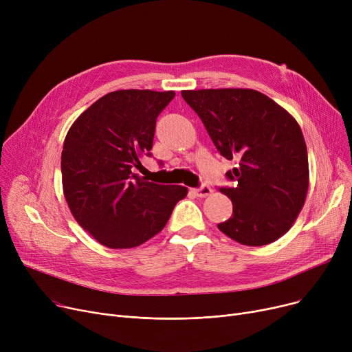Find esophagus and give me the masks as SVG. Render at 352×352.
<instances>
[{
	"mask_svg": "<svg viewBox=\"0 0 352 352\" xmlns=\"http://www.w3.org/2000/svg\"><path fill=\"white\" fill-rule=\"evenodd\" d=\"M194 191V194L197 195V197H199V198H204V197H208L211 192H212V190H211V187L210 186H207V184H202L201 187H198V188H194L192 190Z\"/></svg>",
	"mask_w": 352,
	"mask_h": 352,
	"instance_id": "esophagus-1",
	"label": "esophagus"
}]
</instances>
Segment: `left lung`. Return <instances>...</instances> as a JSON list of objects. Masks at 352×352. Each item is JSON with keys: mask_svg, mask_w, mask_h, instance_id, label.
I'll return each instance as SVG.
<instances>
[{"mask_svg": "<svg viewBox=\"0 0 352 352\" xmlns=\"http://www.w3.org/2000/svg\"><path fill=\"white\" fill-rule=\"evenodd\" d=\"M219 154L238 158L221 187L232 215L218 230L234 241L261 247L276 241L297 219L308 191V154L298 122L255 89L182 91Z\"/></svg>", "mask_w": 352, "mask_h": 352, "instance_id": "8db88e82", "label": "left lung"}]
</instances>
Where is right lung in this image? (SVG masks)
Segmentation results:
<instances>
[{"mask_svg": "<svg viewBox=\"0 0 352 352\" xmlns=\"http://www.w3.org/2000/svg\"><path fill=\"white\" fill-rule=\"evenodd\" d=\"M174 91L121 89L72 124L61 154L64 195L77 223L108 248H133L158 234L188 190L135 174L151 157L157 118Z\"/></svg>", "mask_w": 352, "mask_h": 352, "instance_id": "1", "label": "right lung"}]
</instances>
